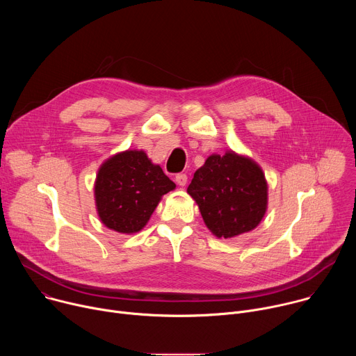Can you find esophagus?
<instances>
[{"mask_svg":"<svg viewBox=\"0 0 356 356\" xmlns=\"http://www.w3.org/2000/svg\"><path fill=\"white\" fill-rule=\"evenodd\" d=\"M176 183L180 186V187H184L186 183H187V176L184 173H180L176 176Z\"/></svg>","mask_w":356,"mask_h":356,"instance_id":"esophagus-1","label":"esophagus"}]
</instances>
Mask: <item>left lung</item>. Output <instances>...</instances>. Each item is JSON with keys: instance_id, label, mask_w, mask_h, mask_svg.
Masks as SVG:
<instances>
[{"instance_id": "obj_1", "label": "left lung", "mask_w": 356, "mask_h": 356, "mask_svg": "<svg viewBox=\"0 0 356 356\" xmlns=\"http://www.w3.org/2000/svg\"><path fill=\"white\" fill-rule=\"evenodd\" d=\"M187 193L217 238H235L255 229L268 210V181L249 156L227 150L213 154L195 170Z\"/></svg>"}]
</instances>
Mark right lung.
I'll use <instances>...</instances> for the list:
<instances>
[{"label": "right lung", "mask_w": 356, "mask_h": 356, "mask_svg": "<svg viewBox=\"0 0 356 356\" xmlns=\"http://www.w3.org/2000/svg\"><path fill=\"white\" fill-rule=\"evenodd\" d=\"M176 184L143 150L127 149L103 162L94 181L99 221L120 234H136Z\"/></svg>", "instance_id": "1"}]
</instances>
